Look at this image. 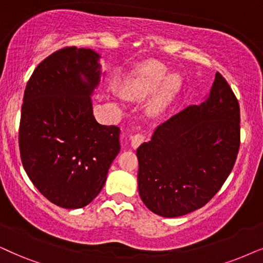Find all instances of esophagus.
<instances>
[{
  "instance_id": "1",
  "label": "esophagus",
  "mask_w": 263,
  "mask_h": 263,
  "mask_svg": "<svg viewBox=\"0 0 263 263\" xmlns=\"http://www.w3.org/2000/svg\"><path fill=\"white\" fill-rule=\"evenodd\" d=\"M132 146L133 147H138L139 145H141L142 142H144L145 140V134H142V133H135L134 135H132Z\"/></svg>"
}]
</instances>
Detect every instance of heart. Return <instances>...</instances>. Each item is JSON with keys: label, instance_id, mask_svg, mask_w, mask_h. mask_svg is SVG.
Listing matches in <instances>:
<instances>
[{"label": "heart", "instance_id": "1", "mask_svg": "<svg viewBox=\"0 0 263 263\" xmlns=\"http://www.w3.org/2000/svg\"><path fill=\"white\" fill-rule=\"evenodd\" d=\"M166 76V69L158 63H149L139 67L124 88V95L130 99H141L157 90L148 104V112L157 115L169 106L181 86L177 74Z\"/></svg>", "mask_w": 263, "mask_h": 263}]
</instances>
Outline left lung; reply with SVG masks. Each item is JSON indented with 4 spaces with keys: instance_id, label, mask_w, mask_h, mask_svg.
Masks as SVG:
<instances>
[{
    "instance_id": "1",
    "label": "left lung",
    "mask_w": 263,
    "mask_h": 263,
    "mask_svg": "<svg viewBox=\"0 0 263 263\" xmlns=\"http://www.w3.org/2000/svg\"><path fill=\"white\" fill-rule=\"evenodd\" d=\"M239 146V102L217 72L205 101L172 116L136 149L142 202L164 217L204 206L227 180Z\"/></svg>"
}]
</instances>
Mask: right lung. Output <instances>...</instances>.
<instances>
[{
  "label": "right lung",
  "mask_w": 263,
  "mask_h": 263,
  "mask_svg": "<svg viewBox=\"0 0 263 263\" xmlns=\"http://www.w3.org/2000/svg\"><path fill=\"white\" fill-rule=\"evenodd\" d=\"M99 54L65 47L33 71L24 93L19 149L24 169L49 202L66 209L100 193L118 155L119 128L98 123L90 94L100 80Z\"/></svg>",
  "instance_id": "right-lung-1"
}]
</instances>
